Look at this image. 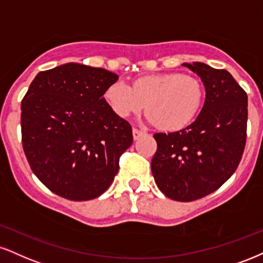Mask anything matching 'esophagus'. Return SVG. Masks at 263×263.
Listing matches in <instances>:
<instances>
[{
    "instance_id": "obj_1",
    "label": "esophagus",
    "mask_w": 263,
    "mask_h": 263,
    "mask_svg": "<svg viewBox=\"0 0 263 263\" xmlns=\"http://www.w3.org/2000/svg\"><path fill=\"white\" fill-rule=\"evenodd\" d=\"M132 134H134V140L135 141H137L138 138H141L142 136H145L147 134H145V132H143V131H141V129H137V128H134L132 129Z\"/></svg>"
}]
</instances>
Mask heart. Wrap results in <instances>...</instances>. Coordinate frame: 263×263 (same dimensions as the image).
Returning <instances> with one entry per match:
<instances>
[{"mask_svg":"<svg viewBox=\"0 0 263 263\" xmlns=\"http://www.w3.org/2000/svg\"><path fill=\"white\" fill-rule=\"evenodd\" d=\"M204 97L202 82L195 76L159 73L135 80L132 88L122 81L106 88L104 98L120 118H128L144 107L147 121L165 131L187 126L200 111Z\"/></svg>","mask_w":263,"mask_h":263,"instance_id":"1","label":"heart"}]
</instances>
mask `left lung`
Listing matches in <instances>:
<instances>
[{
  "label": "left lung",
  "mask_w": 263,
  "mask_h": 263,
  "mask_svg": "<svg viewBox=\"0 0 263 263\" xmlns=\"http://www.w3.org/2000/svg\"><path fill=\"white\" fill-rule=\"evenodd\" d=\"M201 78L205 99L196 120L181 131L156 134L151 167L166 197L198 200L227 181L241 160L246 142L248 96L226 69L182 63Z\"/></svg>",
  "instance_id": "left-lung-1"
}]
</instances>
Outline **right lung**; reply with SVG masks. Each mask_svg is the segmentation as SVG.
<instances>
[{"label":"right lung","instance_id":"right-lung-1","mask_svg":"<svg viewBox=\"0 0 263 263\" xmlns=\"http://www.w3.org/2000/svg\"><path fill=\"white\" fill-rule=\"evenodd\" d=\"M119 76L69 62L39 72L22 100V143L28 163L47 189L71 201L99 197L134 142L131 125L104 93Z\"/></svg>","mask_w":263,"mask_h":263}]
</instances>
